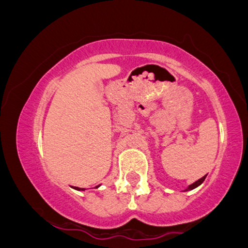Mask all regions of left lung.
<instances>
[{"label": "left lung", "mask_w": 248, "mask_h": 248, "mask_svg": "<svg viewBox=\"0 0 248 248\" xmlns=\"http://www.w3.org/2000/svg\"><path fill=\"white\" fill-rule=\"evenodd\" d=\"M205 177H206V175L204 176V177H202L201 179H198L197 182H195V183L191 184V186H190L189 187H187V189L186 190V191H189V190H192V189H195V187H197L198 186H201V184L203 183V182H204V179H205Z\"/></svg>", "instance_id": "1"}]
</instances>
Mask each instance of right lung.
I'll return each instance as SVG.
<instances>
[{
  "label": "right lung",
  "instance_id": "1",
  "mask_svg": "<svg viewBox=\"0 0 248 248\" xmlns=\"http://www.w3.org/2000/svg\"><path fill=\"white\" fill-rule=\"evenodd\" d=\"M75 189H77V190H84V189H79V187H77V186L75 187Z\"/></svg>",
  "mask_w": 248,
  "mask_h": 248
}]
</instances>
